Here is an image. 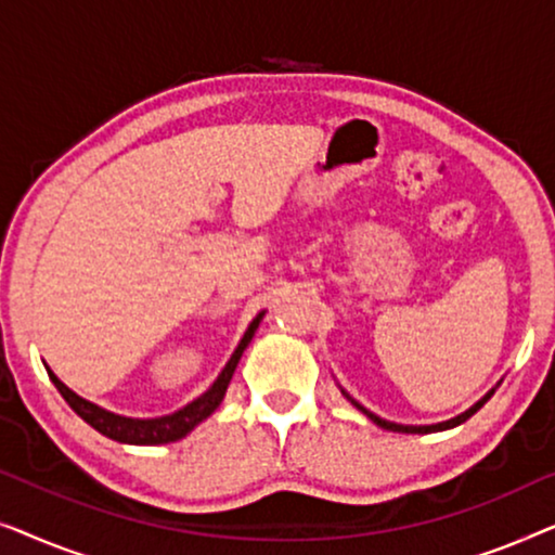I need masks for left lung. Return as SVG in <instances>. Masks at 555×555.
I'll list each match as a JSON object with an SVG mask.
<instances>
[{"label":"left lung","mask_w":555,"mask_h":555,"mask_svg":"<svg viewBox=\"0 0 555 555\" xmlns=\"http://www.w3.org/2000/svg\"><path fill=\"white\" fill-rule=\"evenodd\" d=\"M500 384H503V378H500V382H498L495 386H492V389H490L488 393H485L482 399H477L473 406L465 409V412L457 414V416H452V420H447V422H439V424H397V422L382 420V416L374 414V412H369L366 406L359 404V401H356V399L351 397V393H348V391L344 389V386H338V389H340V393H344V397H346L348 401H351V404H353L356 409H359L361 414H366L369 420L376 424V427H382V429H386V431H399V435H431V431H444V429H454V427H460V424H465V422L469 420V416H473L475 412H480V409H482L485 404H488V399L492 397V393H495V389H498Z\"/></svg>","instance_id":"1"}]
</instances>
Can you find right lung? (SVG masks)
I'll return each mask as SVG.
<instances>
[{"mask_svg":"<svg viewBox=\"0 0 555 555\" xmlns=\"http://www.w3.org/2000/svg\"><path fill=\"white\" fill-rule=\"evenodd\" d=\"M264 318V310H260L253 321H249L245 336L240 338L237 348H234L230 361L224 363V369L219 371V376L211 382V386L199 397L189 401L177 412L171 414H164V416H151V420H139V416H124V414H116V412H108V409L93 404V401L82 399L75 393L73 389H67V386L60 382L55 376V371L50 366L48 369V376L50 382L55 384V389L63 393V399L70 404V409L75 414L80 416L82 422H88L90 427L101 431L108 439H116V442H124V444H169V442H177V439L186 437L189 431L194 427H199V424L207 420L217 412V406L222 404L224 393H227V386L232 382V374L234 369H237V363L242 359V353H245V348L249 346V340L255 338L257 328H260Z\"/></svg>","mask_w":555,"mask_h":555,"instance_id":"1","label":"right lung"}]
</instances>
